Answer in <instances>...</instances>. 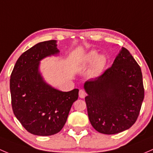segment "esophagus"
<instances>
[{"label": "esophagus", "mask_w": 153, "mask_h": 153, "mask_svg": "<svg viewBox=\"0 0 153 153\" xmlns=\"http://www.w3.org/2000/svg\"><path fill=\"white\" fill-rule=\"evenodd\" d=\"M85 96H86L85 91L82 89L79 90V97L80 98L83 99V98H85Z\"/></svg>", "instance_id": "34e87169"}]
</instances>
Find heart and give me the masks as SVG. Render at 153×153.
<instances>
[{"mask_svg": "<svg viewBox=\"0 0 153 153\" xmlns=\"http://www.w3.org/2000/svg\"><path fill=\"white\" fill-rule=\"evenodd\" d=\"M82 64L85 67L93 65L92 74L98 76L103 72L107 65V58L104 55H100L97 51L91 50L82 57Z\"/></svg>", "mask_w": 153, "mask_h": 153, "instance_id": "b5f03b06", "label": "heart"}]
</instances>
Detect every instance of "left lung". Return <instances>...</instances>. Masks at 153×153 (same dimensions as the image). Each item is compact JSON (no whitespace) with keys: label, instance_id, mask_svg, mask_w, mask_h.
<instances>
[{"label":"left lung","instance_id":"8db88e82","mask_svg":"<svg viewBox=\"0 0 153 153\" xmlns=\"http://www.w3.org/2000/svg\"><path fill=\"white\" fill-rule=\"evenodd\" d=\"M88 118L103 134H116L137 120L144 97L142 73L130 51L122 48L113 65L84 83Z\"/></svg>","mask_w":153,"mask_h":153}]
</instances>
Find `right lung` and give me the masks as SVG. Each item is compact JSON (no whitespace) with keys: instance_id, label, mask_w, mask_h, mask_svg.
Wrapping results in <instances>:
<instances>
[{"instance_id":"obj_1","label":"right lung","mask_w":153,"mask_h":153,"mask_svg":"<svg viewBox=\"0 0 153 153\" xmlns=\"http://www.w3.org/2000/svg\"><path fill=\"white\" fill-rule=\"evenodd\" d=\"M56 40L36 44L20 55L10 78L14 114L31 134L41 136L59 133L65 125L79 90L64 92L46 82L40 71V61L59 53Z\"/></svg>"}]
</instances>
